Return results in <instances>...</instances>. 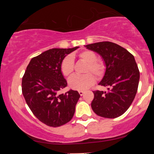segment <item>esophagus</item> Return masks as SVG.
Returning <instances> with one entry per match:
<instances>
[{
    "mask_svg": "<svg viewBox=\"0 0 154 154\" xmlns=\"http://www.w3.org/2000/svg\"><path fill=\"white\" fill-rule=\"evenodd\" d=\"M84 92H85L82 91V90H80V91H79V94L81 96H83V94H84Z\"/></svg>",
    "mask_w": 154,
    "mask_h": 154,
    "instance_id": "esophagus-1",
    "label": "esophagus"
}]
</instances>
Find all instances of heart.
<instances>
[{
  "label": "heart",
  "instance_id": "b5f03b06",
  "mask_svg": "<svg viewBox=\"0 0 154 154\" xmlns=\"http://www.w3.org/2000/svg\"><path fill=\"white\" fill-rule=\"evenodd\" d=\"M81 60L87 63L85 66V74L74 75L69 81V85L71 89L75 90H85L95 83V77L101 78L106 71V65L102 60L97 59V54L92 50H84L79 54ZM61 72L64 76L70 77L74 70V60L71 56H67L62 61L60 65Z\"/></svg>",
  "mask_w": 154,
  "mask_h": 154
}]
</instances>
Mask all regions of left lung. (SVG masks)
<instances>
[{
  "instance_id": "left-lung-1",
  "label": "left lung",
  "mask_w": 154,
  "mask_h": 154,
  "mask_svg": "<svg viewBox=\"0 0 154 154\" xmlns=\"http://www.w3.org/2000/svg\"><path fill=\"white\" fill-rule=\"evenodd\" d=\"M100 54L106 64L104 76L99 85L108 91H93L92 110L101 117L115 119L123 115L137 91L140 71L134 56L125 48L109 41L85 45Z\"/></svg>"
}]
</instances>
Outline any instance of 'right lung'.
<instances>
[{
	"label": "right lung",
	"mask_w": 154,
	"mask_h": 154,
	"mask_svg": "<svg viewBox=\"0 0 154 154\" xmlns=\"http://www.w3.org/2000/svg\"><path fill=\"white\" fill-rule=\"evenodd\" d=\"M77 48H53L33 57L22 77V94L27 105L40 121L50 127L67 123L75 113L80 98L78 91L58 92L67 85L60 70L62 61Z\"/></svg>",
	"instance_id": "obj_1"
}]
</instances>
